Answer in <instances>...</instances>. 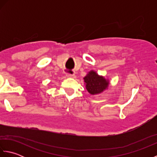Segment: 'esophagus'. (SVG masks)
<instances>
[{
  "label": "esophagus",
  "mask_w": 157,
  "mask_h": 157,
  "mask_svg": "<svg viewBox=\"0 0 157 157\" xmlns=\"http://www.w3.org/2000/svg\"><path fill=\"white\" fill-rule=\"evenodd\" d=\"M66 76L68 77V78H75V75L74 73H72V74H71V73H66Z\"/></svg>",
  "instance_id": "1"
}]
</instances>
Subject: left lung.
<instances>
[{
  "label": "left lung",
  "mask_w": 157,
  "mask_h": 157,
  "mask_svg": "<svg viewBox=\"0 0 157 157\" xmlns=\"http://www.w3.org/2000/svg\"><path fill=\"white\" fill-rule=\"evenodd\" d=\"M84 79L86 88L91 94H96L102 92L107 88L109 82L102 76H99L94 71H90Z\"/></svg>",
  "instance_id": "8db88e82"
}]
</instances>
